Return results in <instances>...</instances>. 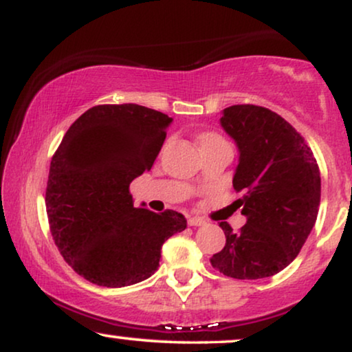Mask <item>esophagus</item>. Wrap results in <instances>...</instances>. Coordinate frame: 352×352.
<instances>
[{
    "instance_id": "1",
    "label": "esophagus",
    "mask_w": 352,
    "mask_h": 352,
    "mask_svg": "<svg viewBox=\"0 0 352 352\" xmlns=\"http://www.w3.org/2000/svg\"><path fill=\"white\" fill-rule=\"evenodd\" d=\"M187 224H189V226H204V224H206V221L199 218V216H190V218L187 219Z\"/></svg>"
}]
</instances>
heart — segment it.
<instances>
[{"label":"heart","mask_w":352,"mask_h":352,"mask_svg":"<svg viewBox=\"0 0 352 352\" xmlns=\"http://www.w3.org/2000/svg\"><path fill=\"white\" fill-rule=\"evenodd\" d=\"M214 138H219V136H216V134H204V136L200 138V142L201 141H208V139H214Z\"/></svg>","instance_id":"b5f03b06"}]
</instances>
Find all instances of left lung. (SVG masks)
Returning a JSON list of instances; mask_svg holds the SVG:
<instances>
[{
  "instance_id": "obj_1",
  "label": "left lung",
  "mask_w": 352,
  "mask_h": 352,
  "mask_svg": "<svg viewBox=\"0 0 352 352\" xmlns=\"http://www.w3.org/2000/svg\"><path fill=\"white\" fill-rule=\"evenodd\" d=\"M221 126L239 148L234 189L247 224L221 223L226 245L210 259L224 276L271 277L298 256L320 205V171L305 139L280 115L259 105L223 110Z\"/></svg>"
}]
</instances>
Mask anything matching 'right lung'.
I'll return each mask as SVG.
<instances>
[{
  "mask_svg": "<svg viewBox=\"0 0 352 352\" xmlns=\"http://www.w3.org/2000/svg\"><path fill=\"white\" fill-rule=\"evenodd\" d=\"M173 118L138 104L96 105L69 128L51 160L46 211L52 239L86 280L120 288L160 266L184 216L134 206L129 184L148 171Z\"/></svg>",
  "mask_w": 352,
  "mask_h": 352,
  "instance_id": "obj_1",
  "label": "right lung"
}]
</instances>
